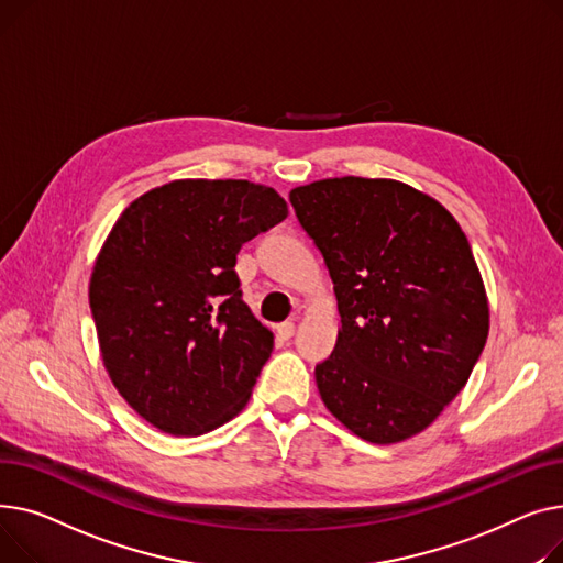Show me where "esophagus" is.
I'll return each mask as SVG.
<instances>
[{
  "instance_id": "esophagus-1",
  "label": "esophagus",
  "mask_w": 563,
  "mask_h": 563,
  "mask_svg": "<svg viewBox=\"0 0 563 563\" xmlns=\"http://www.w3.org/2000/svg\"><path fill=\"white\" fill-rule=\"evenodd\" d=\"M277 334L284 339V341H288V339H292V334H295V322H290V320H286V322H282V324H277Z\"/></svg>"
}]
</instances>
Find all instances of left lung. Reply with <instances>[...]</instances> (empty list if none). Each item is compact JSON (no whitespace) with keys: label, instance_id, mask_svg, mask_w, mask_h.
Masks as SVG:
<instances>
[{"label":"left lung","instance_id":"left-lung-1","mask_svg":"<svg viewBox=\"0 0 563 563\" xmlns=\"http://www.w3.org/2000/svg\"><path fill=\"white\" fill-rule=\"evenodd\" d=\"M341 313L316 366L324 407L371 443L405 441L466 386L488 336L471 243L432 197L393 179L336 177L290 190Z\"/></svg>","mask_w":563,"mask_h":563}]
</instances>
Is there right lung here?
I'll use <instances>...</instances> for the list:
<instances>
[{"label": "right lung", "instance_id": "obj_1", "mask_svg": "<svg viewBox=\"0 0 563 563\" xmlns=\"http://www.w3.org/2000/svg\"><path fill=\"white\" fill-rule=\"evenodd\" d=\"M288 216L245 179H181L131 202L99 252L90 313L111 382L165 434H207L250 400L273 334L243 302V243Z\"/></svg>", "mask_w": 563, "mask_h": 563}]
</instances>
